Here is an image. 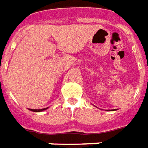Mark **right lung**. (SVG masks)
<instances>
[{"mask_svg": "<svg viewBox=\"0 0 148 148\" xmlns=\"http://www.w3.org/2000/svg\"><path fill=\"white\" fill-rule=\"evenodd\" d=\"M47 109H48V108H44V109H29L31 110V111H33V112H42L43 111V110H46Z\"/></svg>", "mask_w": 148, "mask_h": 148, "instance_id": "1", "label": "right lung"}]
</instances>
